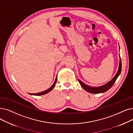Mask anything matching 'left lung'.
<instances>
[{
	"instance_id": "8db88e82",
	"label": "left lung",
	"mask_w": 133,
	"mask_h": 133,
	"mask_svg": "<svg viewBox=\"0 0 133 133\" xmlns=\"http://www.w3.org/2000/svg\"><path fill=\"white\" fill-rule=\"evenodd\" d=\"M121 69H122V62H121V57H120V60H119V67H118V70L116 73V74L115 75V76L111 80L109 83L106 84L104 85H103L100 86V87H98V88H94V87H91V86H89L88 85H86L84 83H83L82 82L78 79V81L79 83L80 84L81 86H82V88L86 90V91H88L91 94H100V93H103V92H105L107 91L108 90L110 89L112 85L114 84V83L116 82V80L118 77L119 76V75L120 74L121 72Z\"/></svg>"
}]
</instances>
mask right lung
Segmentation results:
<instances>
[{
  "mask_svg": "<svg viewBox=\"0 0 133 133\" xmlns=\"http://www.w3.org/2000/svg\"><path fill=\"white\" fill-rule=\"evenodd\" d=\"M56 80H57V76H56V79L55 80V82H54V84H53V85L51 86V87L49 89H48V90H45V91H44L41 92H39V93H37V94H29L31 95H35V96H41V95H45L46 94L48 93L49 92H50V91L52 90V89L54 88V87L55 85L56 82Z\"/></svg>",
  "mask_w": 133,
  "mask_h": 133,
  "instance_id": "1",
  "label": "right lung"
}]
</instances>
